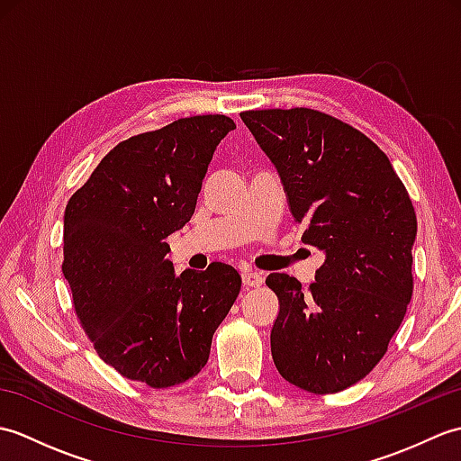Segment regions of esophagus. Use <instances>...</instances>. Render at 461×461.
<instances>
[{"label": "esophagus", "mask_w": 461, "mask_h": 461, "mask_svg": "<svg viewBox=\"0 0 461 461\" xmlns=\"http://www.w3.org/2000/svg\"><path fill=\"white\" fill-rule=\"evenodd\" d=\"M241 281H243V285H246V287H259L263 283V277L259 276L258 271H243Z\"/></svg>", "instance_id": "34e87169"}]
</instances>
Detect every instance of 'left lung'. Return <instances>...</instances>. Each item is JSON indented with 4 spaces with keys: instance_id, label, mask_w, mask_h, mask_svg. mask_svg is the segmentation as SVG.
I'll use <instances>...</instances> for the list:
<instances>
[{
    "instance_id": "8db88e82",
    "label": "left lung",
    "mask_w": 461,
    "mask_h": 461,
    "mask_svg": "<svg viewBox=\"0 0 461 461\" xmlns=\"http://www.w3.org/2000/svg\"><path fill=\"white\" fill-rule=\"evenodd\" d=\"M281 178L301 241L325 253L309 291L271 273L279 299L271 357L312 394L340 393L384 357L412 299L416 213L388 156L352 126L311 109L241 113Z\"/></svg>"
}]
</instances>
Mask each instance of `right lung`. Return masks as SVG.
Listing matches in <instances>:
<instances>
[{"label": "right lung", "instance_id": "1", "mask_svg": "<svg viewBox=\"0 0 461 461\" xmlns=\"http://www.w3.org/2000/svg\"><path fill=\"white\" fill-rule=\"evenodd\" d=\"M236 129L223 114L174 121L104 156L68 200L63 273L99 357L152 388L182 384L210 358L240 295L231 266L174 273L166 243L190 221L212 156Z\"/></svg>", "mask_w": 461, "mask_h": 461}]
</instances>
